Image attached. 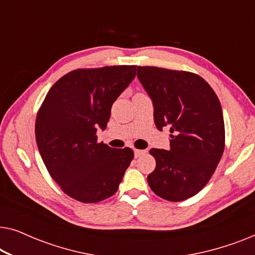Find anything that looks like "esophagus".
Returning a JSON list of instances; mask_svg holds the SVG:
<instances>
[{
    "label": "esophagus",
    "mask_w": 255,
    "mask_h": 255,
    "mask_svg": "<svg viewBox=\"0 0 255 255\" xmlns=\"http://www.w3.org/2000/svg\"><path fill=\"white\" fill-rule=\"evenodd\" d=\"M146 151H142V149H134V156L135 158H139V156L145 154Z\"/></svg>",
    "instance_id": "1"
}]
</instances>
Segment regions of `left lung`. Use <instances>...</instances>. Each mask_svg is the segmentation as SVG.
<instances>
[{"label": "left lung", "instance_id": "1", "mask_svg": "<svg viewBox=\"0 0 255 255\" xmlns=\"http://www.w3.org/2000/svg\"><path fill=\"white\" fill-rule=\"evenodd\" d=\"M137 76L154 108L155 127L170 128V147L152 148L155 169L151 189L170 202L187 200L204 188L225 145L223 111L209 83L194 73L138 66Z\"/></svg>", "mask_w": 255, "mask_h": 255}]
</instances>
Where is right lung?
I'll use <instances>...</instances> for the list:
<instances>
[{
	"label": "right lung",
	"mask_w": 255,
	"mask_h": 255,
	"mask_svg": "<svg viewBox=\"0 0 255 255\" xmlns=\"http://www.w3.org/2000/svg\"><path fill=\"white\" fill-rule=\"evenodd\" d=\"M137 66L75 69L47 93L36 120L41 159L68 196L96 203L118 190L133 159L131 148L97 142L106 130L111 107L135 76Z\"/></svg>",
	"instance_id": "1"
}]
</instances>
